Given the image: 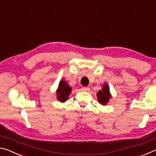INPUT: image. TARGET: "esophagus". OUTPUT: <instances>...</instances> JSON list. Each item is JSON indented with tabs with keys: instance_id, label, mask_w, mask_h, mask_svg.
<instances>
[{
	"instance_id": "1",
	"label": "esophagus",
	"mask_w": 156,
	"mask_h": 156,
	"mask_svg": "<svg viewBox=\"0 0 156 156\" xmlns=\"http://www.w3.org/2000/svg\"><path fill=\"white\" fill-rule=\"evenodd\" d=\"M82 90L84 91H89L90 90V88H89V87H82Z\"/></svg>"
}]
</instances>
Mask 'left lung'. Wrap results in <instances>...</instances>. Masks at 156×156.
<instances>
[{"label": "left lung", "mask_w": 156, "mask_h": 156, "mask_svg": "<svg viewBox=\"0 0 156 156\" xmlns=\"http://www.w3.org/2000/svg\"><path fill=\"white\" fill-rule=\"evenodd\" d=\"M97 97H98V101L99 102L100 104L102 105H106L107 103L109 102V99L112 98L111 96L110 91H109V87L107 83H105L102 89L100 90L97 93Z\"/></svg>", "instance_id": "left-lung-1"}]
</instances>
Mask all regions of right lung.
<instances>
[{"instance_id":"obj_1","label":"right lung","mask_w":156,"mask_h":156,"mask_svg":"<svg viewBox=\"0 0 156 156\" xmlns=\"http://www.w3.org/2000/svg\"><path fill=\"white\" fill-rule=\"evenodd\" d=\"M71 92H72V87L69 85L67 81L60 80L56 91L58 100L61 102H65L68 99Z\"/></svg>"}]
</instances>
